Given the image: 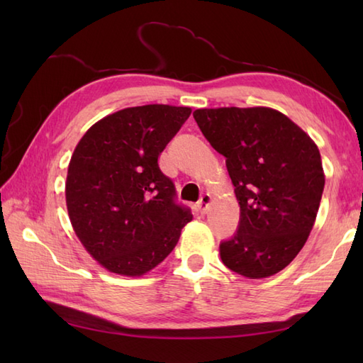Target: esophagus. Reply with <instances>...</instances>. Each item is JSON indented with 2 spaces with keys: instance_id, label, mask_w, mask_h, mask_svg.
<instances>
[{
  "instance_id": "34e87169",
  "label": "esophagus",
  "mask_w": 363,
  "mask_h": 363,
  "mask_svg": "<svg viewBox=\"0 0 363 363\" xmlns=\"http://www.w3.org/2000/svg\"><path fill=\"white\" fill-rule=\"evenodd\" d=\"M211 204H212V196H211L209 194H204V195L201 196V199H199V201H198V204H196L198 212H199V213H206L207 211H209Z\"/></svg>"
}]
</instances>
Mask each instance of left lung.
<instances>
[{"label": "left lung", "mask_w": 363, "mask_h": 363, "mask_svg": "<svg viewBox=\"0 0 363 363\" xmlns=\"http://www.w3.org/2000/svg\"><path fill=\"white\" fill-rule=\"evenodd\" d=\"M194 117L226 157L240 225L220 245L229 269L248 279L273 276L298 256L317 218L325 189L318 146L272 107L196 109Z\"/></svg>", "instance_id": "8db88e82"}]
</instances>
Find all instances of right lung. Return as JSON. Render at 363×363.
<instances>
[{"label":"right lung","instance_id":"1","mask_svg":"<svg viewBox=\"0 0 363 363\" xmlns=\"http://www.w3.org/2000/svg\"><path fill=\"white\" fill-rule=\"evenodd\" d=\"M190 107H126L96 121L68 164L65 201L74 234L107 272H151L191 221L174 203L172 179L157 159L190 117Z\"/></svg>","mask_w":363,"mask_h":363}]
</instances>
